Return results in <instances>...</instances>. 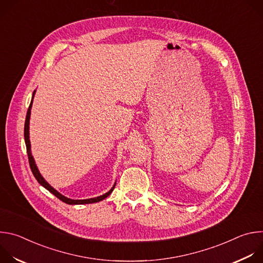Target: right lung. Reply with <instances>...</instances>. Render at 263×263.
I'll return each instance as SVG.
<instances>
[{
  "label": "right lung",
  "mask_w": 263,
  "mask_h": 263,
  "mask_svg": "<svg viewBox=\"0 0 263 263\" xmlns=\"http://www.w3.org/2000/svg\"><path fill=\"white\" fill-rule=\"evenodd\" d=\"M34 93L35 91L33 92V97H32V101L30 103V106L28 108V111H27V116H26V121H25V129H24V135H25V142H26V146H27V154H28V159H29V164H30V167H31V171L35 177V179L39 181L40 184H42L45 189H47L50 193H52L54 196H56L59 200H61L62 202L66 203V204H69V205H77V204H90V203H97V202H100L102 200H104L105 198H107L112 192H114L115 187H116V184L114 185V187L105 195L103 196H100V197H97V198H93V199H87V200H71V199H68L64 196H62L61 194H59L57 191H55L53 187L43 178V176L40 174L39 170H37V166L35 164V161L31 155V149H30V139H29V121H30V115H31V108H32V102H33V98H34Z\"/></svg>",
  "instance_id": "obj_1"
}]
</instances>
